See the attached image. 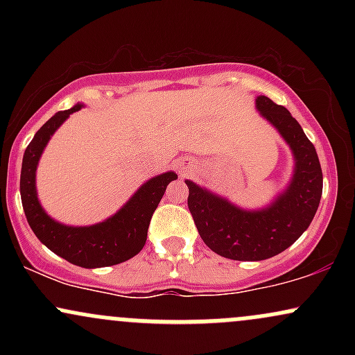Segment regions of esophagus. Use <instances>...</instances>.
I'll use <instances>...</instances> for the list:
<instances>
[{"label":"esophagus","instance_id":"esophagus-1","mask_svg":"<svg viewBox=\"0 0 355 355\" xmlns=\"http://www.w3.org/2000/svg\"><path fill=\"white\" fill-rule=\"evenodd\" d=\"M189 165H190V162H189V158H183V160L180 162V166H178V168L182 170L183 173H185V170L189 168Z\"/></svg>","mask_w":355,"mask_h":355}]
</instances>
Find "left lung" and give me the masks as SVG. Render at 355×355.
Here are the masks:
<instances>
[{"mask_svg":"<svg viewBox=\"0 0 355 355\" xmlns=\"http://www.w3.org/2000/svg\"><path fill=\"white\" fill-rule=\"evenodd\" d=\"M257 108L294 152L295 173L288 189L268 209L247 211L187 180L189 210L202 240L232 260H263L284 252L309 229L322 197L319 157L299 121L267 96L257 98Z\"/></svg>","mask_w":355,"mask_h":355,"instance_id":"8db88e82","label":"left lung"}]
</instances>
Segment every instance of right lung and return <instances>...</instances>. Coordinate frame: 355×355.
Returning <instances> with one entry per match:
<instances>
[{"instance_id":"obj_1","label":"right lung","mask_w":355,"mask_h":355,"mask_svg":"<svg viewBox=\"0 0 355 355\" xmlns=\"http://www.w3.org/2000/svg\"><path fill=\"white\" fill-rule=\"evenodd\" d=\"M80 108L81 105H76L51 116L36 132L35 138L24 150L19 177L23 210L40 242L56 255L85 268L116 266L135 257L144 248L153 211L164 197L166 185L175 180L177 175L168 172L148 180L130 198L123 209L98 225L67 227L51 220L36 198V165L55 130Z\"/></svg>"}]
</instances>
